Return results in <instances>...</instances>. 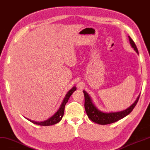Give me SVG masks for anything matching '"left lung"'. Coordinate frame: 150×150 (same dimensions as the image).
Wrapping results in <instances>:
<instances>
[{"label":"left lung","instance_id":"obj_1","mask_svg":"<svg viewBox=\"0 0 150 150\" xmlns=\"http://www.w3.org/2000/svg\"><path fill=\"white\" fill-rule=\"evenodd\" d=\"M128 38H129L132 47L137 52V54H139L137 48L134 41L132 40V38L130 36H128ZM83 94H84L85 98L84 107L88 117L93 122L100 125H108L112 123L127 116L128 114H129L133 110L134 108L136 105L139 99V96H140V95H139L137 100L135 101V102L131 106L128 107V109L123 111H120V112L107 113L102 112V111L97 109L96 106L93 103L91 97L89 96L88 93L85 91H83Z\"/></svg>","mask_w":150,"mask_h":150}]
</instances>
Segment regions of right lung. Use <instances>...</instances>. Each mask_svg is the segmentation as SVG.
<instances>
[{
  "label": "right lung",
  "mask_w": 150,
  "mask_h": 150,
  "mask_svg": "<svg viewBox=\"0 0 150 150\" xmlns=\"http://www.w3.org/2000/svg\"><path fill=\"white\" fill-rule=\"evenodd\" d=\"M76 88L74 86V87H73L72 89L69 90V91L68 92V93L67 94V95H66L63 101H62L61 105L60 108L59 109V110L57 111V112L55 113L53 116H52L50 118H49V119H48L44 121H41V122H38V121H33V120H30L29 119H27V120L30 121V122H32L34 124L41 125V126H50V125H53L57 123L58 122H59V121L61 120L62 116H63L64 112L65 105L68 102L69 97H70V96L72 95V93H74L75 91H76Z\"/></svg>",
  "instance_id": "obj_1"
}]
</instances>
